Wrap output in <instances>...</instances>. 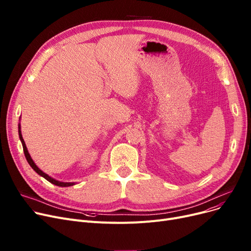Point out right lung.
<instances>
[{"label":"right lung","instance_id":"obj_1","mask_svg":"<svg viewBox=\"0 0 251 251\" xmlns=\"http://www.w3.org/2000/svg\"><path fill=\"white\" fill-rule=\"evenodd\" d=\"M18 133H19L20 141H21V143H22L23 151H24V154H25L26 160H27V162H28V164L30 165V167L35 171V172H36L39 176L44 177L46 180H48V181H49V182H50L51 184H55V185L60 186V187H68V186L75 185V182H62V181H58V180H56V179H54V178H51L50 176H49V175H48V174H46L45 172H43V171L35 165V163H34V162H33V160L31 159V156H30V154H29V152H28V151H27V148H26V144H25L24 139H23L22 134H21V125H20V123L18 124Z\"/></svg>","mask_w":251,"mask_h":251}]
</instances>
